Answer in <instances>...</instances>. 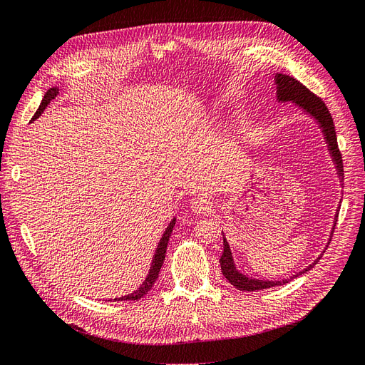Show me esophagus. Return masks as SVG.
Here are the masks:
<instances>
[{
    "mask_svg": "<svg viewBox=\"0 0 365 365\" xmlns=\"http://www.w3.org/2000/svg\"><path fill=\"white\" fill-rule=\"evenodd\" d=\"M190 208L193 210L195 213L205 215V213L212 212L213 205H212V201H210L207 196H196L190 201Z\"/></svg>",
    "mask_w": 365,
    "mask_h": 365,
    "instance_id": "obj_1",
    "label": "esophagus"
}]
</instances>
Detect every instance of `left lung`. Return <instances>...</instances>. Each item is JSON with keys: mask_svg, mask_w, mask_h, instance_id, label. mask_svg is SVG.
I'll use <instances>...</instances> for the list:
<instances>
[{"mask_svg": "<svg viewBox=\"0 0 365 365\" xmlns=\"http://www.w3.org/2000/svg\"><path fill=\"white\" fill-rule=\"evenodd\" d=\"M275 85H277L279 102H294L300 108H303L307 114H311L318 121L319 128L323 129V134H324L326 143L329 146V150H330V153H332V158L336 164V170H338L339 178L341 180L344 178V169H342V157H341V152L338 149L334 118H332V115H330L329 109L324 105V102L318 96H315L312 91H309L303 83H300L291 76L277 74V76H275ZM338 213L339 212H336L334 228L336 225ZM332 235H334V230H332ZM322 256H323V254H322ZM322 256H319L312 264H309V267L303 272L312 269L314 264L318 263V260L322 259ZM219 263H220V269H222V274L225 275V279L239 291H260V289L274 288V286L288 283L289 280H292V279L298 277L300 274H303V272H300L297 275H292L291 279H286L283 282H268V280L263 282V280L245 277L244 274H240L236 269L235 263H233V256H231V251H230L228 242L225 240V237H224V251H222V256H220V259H219Z\"/></svg>", "mask_w": 365, "mask_h": 365, "instance_id": "left-lung-1", "label": "left lung"}]
</instances>
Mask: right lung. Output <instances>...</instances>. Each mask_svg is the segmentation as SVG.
<instances>
[{
	"instance_id": "right-lung-1",
	"label": "right lung",
	"mask_w": 365,
	"mask_h": 365,
	"mask_svg": "<svg viewBox=\"0 0 365 365\" xmlns=\"http://www.w3.org/2000/svg\"><path fill=\"white\" fill-rule=\"evenodd\" d=\"M58 93H59L58 88H50V90L46 93V96H43L42 102H41V105H39V108H38V111L35 113V115H33L31 121L36 120V118L43 113V109H46L47 105L53 101V98L58 96ZM175 220H176V219H173L172 222H170V225H169L168 228H165V233L163 235V237H161V240H160L158 248H157V251H155V256H153V260H152V264H150V269H149V274H148L146 280L143 282V284L140 286V288H138L137 291L132 292V294L125 295V297H120V298H114L115 302H120V300H140V298L145 297V295L152 289V286L155 284V280L158 279L160 269H161V267H163V262H164V257H165V250H168V242H169V237H170V235H172V230H173V227H175Z\"/></svg>"
}]
</instances>
